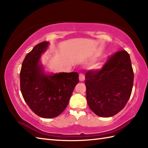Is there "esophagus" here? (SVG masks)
Masks as SVG:
<instances>
[{
	"label": "esophagus",
	"instance_id": "obj_1",
	"mask_svg": "<svg viewBox=\"0 0 148 148\" xmlns=\"http://www.w3.org/2000/svg\"><path fill=\"white\" fill-rule=\"evenodd\" d=\"M79 80L80 81H83L85 79V77H84V74L83 73H79Z\"/></svg>",
	"mask_w": 148,
	"mask_h": 148
}]
</instances>
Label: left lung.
Returning <instances> with one entry per match:
<instances>
[{
	"mask_svg": "<svg viewBox=\"0 0 148 148\" xmlns=\"http://www.w3.org/2000/svg\"><path fill=\"white\" fill-rule=\"evenodd\" d=\"M86 99L90 109L100 117H111L127 104L132 90L134 71L125 50L114 53L99 70L85 75Z\"/></svg>",
	"mask_w": 148,
	"mask_h": 148,
	"instance_id": "1",
	"label": "left lung"
}]
</instances>
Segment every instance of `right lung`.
<instances>
[{"mask_svg": "<svg viewBox=\"0 0 148 148\" xmlns=\"http://www.w3.org/2000/svg\"><path fill=\"white\" fill-rule=\"evenodd\" d=\"M41 42L26 55L20 71V90L25 101L37 116L52 118L67 108L72 92L79 83L77 72L46 75L39 59L48 48Z\"/></svg>", "mask_w": 148, "mask_h": 148, "instance_id": "right-lung-1", "label": "right lung"}]
</instances>
